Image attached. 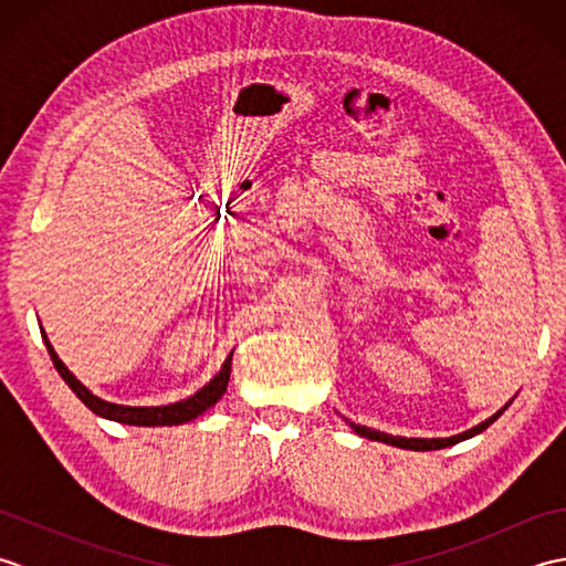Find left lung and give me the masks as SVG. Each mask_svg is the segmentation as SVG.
<instances>
[{"mask_svg": "<svg viewBox=\"0 0 566 566\" xmlns=\"http://www.w3.org/2000/svg\"><path fill=\"white\" fill-rule=\"evenodd\" d=\"M506 411V406L501 408L499 413H494L491 416L489 420H484V423H479L476 428H472V430H467V432H462V436H454V438H442V440H426V438H394V436H387V432H377V430H371V428H365V426H355L353 423V428H355V432L357 436H363V438H369V440H379V442H387V444H396V448H403V450H440V448H450V444H454V442H462V440H467V438H472V436H476V432H482V430H486L491 423H494V420Z\"/></svg>", "mask_w": 566, "mask_h": 566, "instance_id": "obj_1", "label": "left lung"}]
</instances>
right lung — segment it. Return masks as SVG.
<instances>
[{"instance_id": "obj_1", "label": "right lung", "mask_w": 566, "mask_h": 566, "mask_svg": "<svg viewBox=\"0 0 566 566\" xmlns=\"http://www.w3.org/2000/svg\"><path fill=\"white\" fill-rule=\"evenodd\" d=\"M43 340H45V347H48V355H51L53 365L57 369V375L67 381V387L77 394V399L97 416H104L109 420H118V423H128V426H179V423H187V420L201 416L203 411H207V408H211L216 401H219L221 396L226 394L228 379H231L233 353L228 355L219 375H216L207 384V387L199 389L195 396H189V399H185V401L170 403V406H118V403L102 401V399H97V396L84 389L82 384L75 379V375H72V371L63 365V359L55 355L51 340L45 338V333H43Z\"/></svg>"}]
</instances>
